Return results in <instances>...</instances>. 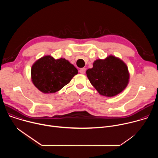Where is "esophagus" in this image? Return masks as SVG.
<instances>
[{
	"instance_id": "obj_1",
	"label": "esophagus",
	"mask_w": 158,
	"mask_h": 158,
	"mask_svg": "<svg viewBox=\"0 0 158 158\" xmlns=\"http://www.w3.org/2000/svg\"><path fill=\"white\" fill-rule=\"evenodd\" d=\"M85 68H82V69H81L79 70V73H80L81 74H85Z\"/></svg>"
}]
</instances>
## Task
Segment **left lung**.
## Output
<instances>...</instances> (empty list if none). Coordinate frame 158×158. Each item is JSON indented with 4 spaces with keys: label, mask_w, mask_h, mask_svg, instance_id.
Instances as JSON below:
<instances>
[{
    "label": "left lung",
    "mask_w": 158,
    "mask_h": 158,
    "mask_svg": "<svg viewBox=\"0 0 158 158\" xmlns=\"http://www.w3.org/2000/svg\"><path fill=\"white\" fill-rule=\"evenodd\" d=\"M87 76L98 93L105 96H114L126 88L129 81L126 65L120 59L110 56L104 60L94 61L93 67L86 71Z\"/></svg>",
    "instance_id": "obj_1"
}]
</instances>
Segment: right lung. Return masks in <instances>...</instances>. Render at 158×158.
Here are the masks:
<instances>
[{
	"label": "right lung",
	"instance_id": "add662e5",
	"mask_svg": "<svg viewBox=\"0 0 158 158\" xmlns=\"http://www.w3.org/2000/svg\"><path fill=\"white\" fill-rule=\"evenodd\" d=\"M77 73V69L68 60L62 58L56 60L50 56L39 59L31 69L34 84L44 93L59 91Z\"/></svg>",
	"mask_w": 158,
	"mask_h": 158
}]
</instances>
